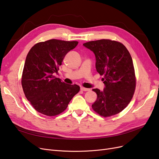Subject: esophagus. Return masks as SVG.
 Masks as SVG:
<instances>
[{"mask_svg": "<svg viewBox=\"0 0 159 159\" xmlns=\"http://www.w3.org/2000/svg\"><path fill=\"white\" fill-rule=\"evenodd\" d=\"M80 89H81V91H89V90H90L89 89L85 88H84V87H81Z\"/></svg>", "mask_w": 159, "mask_h": 159, "instance_id": "1", "label": "esophagus"}]
</instances>
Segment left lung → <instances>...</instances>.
Wrapping results in <instances>:
<instances>
[{
    "instance_id": "obj_1",
    "label": "left lung",
    "mask_w": 159,
    "mask_h": 159,
    "mask_svg": "<svg viewBox=\"0 0 159 159\" xmlns=\"http://www.w3.org/2000/svg\"><path fill=\"white\" fill-rule=\"evenodd\" d=\"M95 56V68L103 75V91L93 89L97 100L92 105L95 112L105 117L116 115L131 102L136 88V78L131 54L122 43L107 39L83 44Z\"/></svg>"
}]
</instances>
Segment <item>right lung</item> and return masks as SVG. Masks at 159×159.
<instances>
[{
  "label": "right lung",
  "mask_w": 159,
  "mask_h": 159,
  "mask_svg": "<svg viewBox=\"0 0 159 159\" xmlns=\"http://www.w3.org/2000/svg\"><path fill=\"white\" fill-rule=\"evenodd\" d=\"M78 44L52 39L37 43L28 53L21 84L26 99L38 112L50 117L59 115L79 92V85L66 84L54 76L67 53Z\"/></svg>",
  "instance_id": "1"
}]
</instances>
